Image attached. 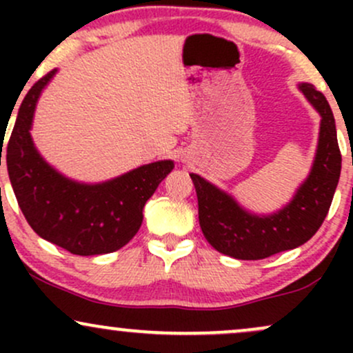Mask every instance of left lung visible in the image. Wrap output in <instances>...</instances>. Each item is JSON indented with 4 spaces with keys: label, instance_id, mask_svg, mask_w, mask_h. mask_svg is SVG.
I'll return each instance as SVG.
<instances>
[{
    "label": "left lung",
    "instance_id": "obj_1",
    "mask_svg": "<svg viewBox=\"0 0 353 353\" xmlns=\"http://www.w3.org/2000/svg\"><path fill=\"white\" fill-rule=\"evenodd\" d=\"M301 89L322 121L314 168L287 208L274 216H252L216 185L190 174L199 202L201 229L219 252L242 261L270 257L305 244L325 221L339 184L342 154L325 96L307 83Z\"/></svg>",
    "mask_w": 353,
    "mask_h": 353
}]
</instances>
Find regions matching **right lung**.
<instances>
[{
	"mask_svg": "<svg viewBox=\"0 0 353 353\" xmlns=\"http://www.w3.org/2000/svg\"><path fill=\"white\" fill-rule=\"evenodd\" d=\"M50 71L24 96L10 141L6 165L16 201L28 224L52 244L76 255L119 250L143 224V209L157 185L172 171V161L141 165L103 182L78 184L56 172L34 149L30 136L39 92L52 78ZM5 137L1 134V151ZM1 165V154H0Z\"/></svg>",
	"mask_w": 353,
	"mask_h": 353,
	"instance_id": "obj_1",
	"label": "right lung"
}]
</instances>
